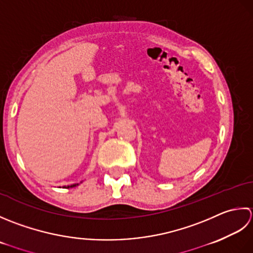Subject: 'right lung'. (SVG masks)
<instances>
[{
    "label": "right lung",
    "instance_id": "obj_1",
    "mask_svg": "<svg viewBox=\"0 0 253 253\" xmlns=\"http://www.w3.org/2000/svg\"><path fill=\"white\" fill-rule=\"evenodd\" d=\"M77 184H71V185H68V187H63V188H65V189H69V188H74V187H76Z\"/></svg>",
    "mask_w": 253,
    "mask_h": 253
}]
</instances>
